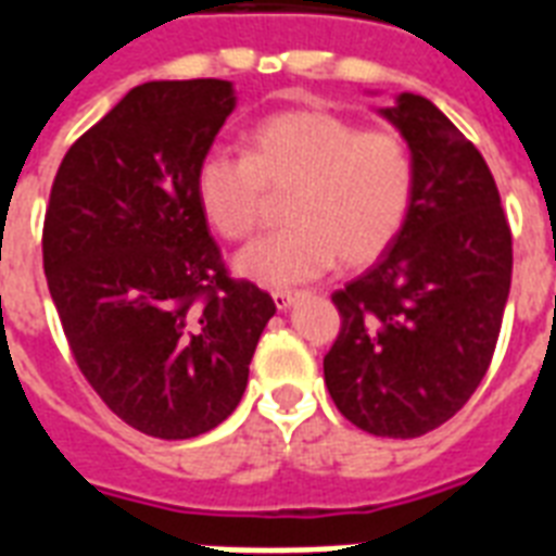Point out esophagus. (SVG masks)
<instances>
[{
    "instance_id": "34e87169",
    "label": "esophagus",
    "mask_w": 556,
    "mask_h": 556,
    "mask_svg": "<svg viewBox=\"0 0 556 556\" xmlns=\"http://www.w3.org/2000/svg\"><path fill=\"white\" fill-rule=\"evenodd\" d=\"M270 296H274V305L282 312V308H288V305L294 303L296 296H300V291H270Z\"/></svg>"
}]
</instances>
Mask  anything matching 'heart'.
Returning <instances> with one entry per match:
<instances>
[{
	"instance_id": "heart-1",
	"label": "heart",
	"mask_w": 556,
	"mask_h": 556,
	"mask_svg": "<svg viewBox=\"0 0 556 556\" xmlns=\"http://www.w3.org/2000/svg\"><path fill=\"white\" fill-rule=\"evenodd\" d=\"M288 195V230L239 253L236 270L262 286H296L366 268L392 248L415 199V155L395 129H361L331 109L305 106L253 126L242 155L210 152L195 169L204 216L230 242L268 222Z\"/></svg>"
}]
</instances>
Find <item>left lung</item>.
Here are the masks:
<instances>
[{"mask_svg": "<svg viewBox=\"0 0 556 556\" xmlns=\"http://www.w3.org/2000/svg\"><path fill=\"white\" fill-rule=\"evenodd\" d=\"M380 115L415 155L404 230L364 277L331 294L338 340L323 357L331 401L387 439H418L470 401L508 303V216L482 152L421 94Z\"/></svg>", "mask_w": 556, "mask_h": 556, "instance_id": "obj_1", "label": "left lung"}]
</instances>
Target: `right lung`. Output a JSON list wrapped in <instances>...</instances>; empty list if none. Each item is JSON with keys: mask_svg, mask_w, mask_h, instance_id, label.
I'll use <instances>...</instances> for the list:
<instances>
[{"mask_svg": "<svg viewBox=\"0 0 556 556\" xmlns=\"http://www.w3.org/2000/svg\"><path fill=\"white\" fill-rule=\"evenodd\" d=\"M227 80L135 86L65 152L42 268L83 378L152 439H192L233 413L277 305L233 279L195 169L233 112Z\"/></svg>", "mask_w": 556, "mask_h": 556, "instance_id": "add662e5", "label": "right lung"}]
</instances>
